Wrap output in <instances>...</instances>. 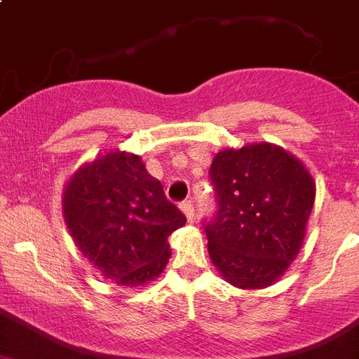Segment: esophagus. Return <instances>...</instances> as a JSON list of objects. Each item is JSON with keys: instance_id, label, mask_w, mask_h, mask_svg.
<instances>
[{"instance_id": "1", "label": "esophagus", "mask_w": 359, "mask_h": 359, "mask_svg": "<svg viewBox=\"0 0 359 359\" xmlns=\"http://www.w3.org/2000/svg\"><path fill=\"white\" fill-rule=\"evenodd\" d=\"M180 210H182V212H184V215L188 217V221H194L195 206H194V201H191V198H188V201H184V203L180 204Z\"/></svg>"}]
</instances>
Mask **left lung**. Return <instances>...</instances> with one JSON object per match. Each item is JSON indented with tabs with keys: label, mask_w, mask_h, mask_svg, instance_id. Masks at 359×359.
I'll return each instance as SVG.
<instances>
[{
	"label": "left lung",
	"mask_w": 359,
	"mask_h": 359,
	"mask_svg": "<svg viewBox=\"0 0 359 359\" xmlns=\"http://www.w3.org/2000/svg\"><path fill=\"white\" fill-rule=\"evenodd\" d=\"M208 175L217 210L203 226L213 264L233 287L272 285L305 237L316 197L312 177L266 142L217 153Z\"/></svg>",
	"instance_id": "8db88e82"
}]
</instances>
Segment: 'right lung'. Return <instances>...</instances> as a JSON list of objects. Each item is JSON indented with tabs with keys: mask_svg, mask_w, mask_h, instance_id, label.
I'll use <instances>...</instances> for the list:
<instances>
[{
	"mask_svg": "<svg viewBox=\"0 0 359 359\" xmlns=\"http://www.w3.org/2000/svg\"><path fill=\"white\" fill-rule=\"evenodd\" d=\"M72 239L105 279L137 287L155 279L170 259L168 237L186 217L165 198L137 155L114 151L74 173L63 195Z\"/></svg>",
	"mask_w": 359,
	"mask_h": 359,
	"instance_id": "1",
	"label": "right lung"
}]
</instances>
